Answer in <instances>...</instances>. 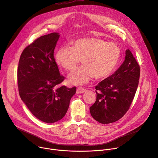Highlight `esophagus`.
Instances as JSON below:
<instances>
[{"mask_svg":"<svg viewBox=\"0 0 158 158\" xmlns=\"http://www.w3.org/2000/svg\"><path fill=\"white\" fill-rule=\"evenodd\" d=\"M86 91V89H85L84 88H78L76 90V93L79 94H82V93L85 92Z\"/></svg>","mask_w":158,"mask_h":158,"instance_id":"1","label":"esophagus"}]
</instances>
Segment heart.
I'll return each instance as SVG.
<instances>
[{
    "label": "heart",
    "mask_w": 158,
    "mask_h": 158,
    "mask_svg": "<svg viewBox=\"0 0 158 158\" xmlns=\"http://www.w3.org/2000/svg\"><path fill=\"white\" fill-rule=\"evenodd\" d=\"M120 47L98 38H83L74 41L71 47H62L56 54L57 65L73 72L82 60L84 65L70 74L68 81L74 85H85L92 78L108 77L118 63Z\"/></svg>",
    "instance_id": "b5f03b06"
}]
</instances>
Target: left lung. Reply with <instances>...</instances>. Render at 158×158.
<instances>
[{
    "instance_id": "left-lung-1",
    "label": "left lung",
    "mask_w": 158,
    "mask_h": 158,
    "mask_svg": "<svg viewBox=\"0 0 158 158\" xmlns=\"http://www.w3.org/2000/svg\"><path fill=\"white\" fill-rule=\"evenodd\" d=\"M139 65L129 49L119 69L95 86L97 99L89 107L92 117L106 124L120 119L129 109L138 86Z\"/></svg>"
}]
</instances>
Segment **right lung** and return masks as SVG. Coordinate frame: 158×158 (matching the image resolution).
Segmentation results:
<instances>
[{
    "mask_svg": "<svg viewBox=\"0 0 158 158\" xmlns=\"http://www.w3.org/2000/svg\"><path fill=\"white\" fill-rule=\"evenodd\" d=\"M59 38V33L52 32L33 41L23 51L17 70L22 101L35 117L48 123L64 117L76 92V87L60 85L64 77L54 57Z\"/></svg>",
    "mask_w": 158,
    "mask_h": 158,
    "instance_id": "obj_1",
    "label": "right lung"
}]
</instances>
